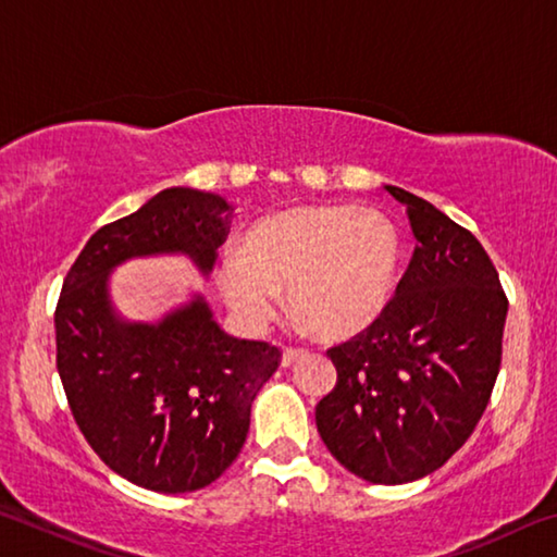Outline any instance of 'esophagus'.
<instances>
[{
  "instance_id": "34e87169",
  "label": "esophagus",
  "mask_w": 557,
  "mask_h": 557,
  "mask_svg": "<svg viewBox=\"0 0 557 557\" xmlns=\"http://www.w3.org/2000/svg\"><path fill=\"white\" fill-rule=\"evenodd\" d=\"M305 356H307V351H299V348H285V351H282V358H280L282 369H289L292 363H297L299 358H305Z\"/></svg>"
}]
</instances>
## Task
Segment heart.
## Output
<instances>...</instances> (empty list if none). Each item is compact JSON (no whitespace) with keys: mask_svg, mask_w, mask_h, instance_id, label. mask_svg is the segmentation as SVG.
Masks as SVG:
<instances>
[{"mask_svg":"<svg viewBox=\"0 0 557 557\" xmlns=\"http://www.w3.org/2000/svg\"><path fill=\"white\" fill-rule=\"evenodd\" d=\"M398 262L400 235L388 215L305 203L252 223L238 256H225L215 268V285L248 334L265 332L287 287L299 324L346 338L383 314Z\"/></svg>","mask_w":557,"mask_h":557,"instance_id":"b5f03b06","label":"heart"}]
</instances>
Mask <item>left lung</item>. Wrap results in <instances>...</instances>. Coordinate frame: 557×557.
<instances>
[{"label": "left lung", "mask_w": 557, "mask_h": 557, "mask_svg": "<svg viewBox=\"0 0 557 557\" xmlns=\"http://www.w3.org/2000/svg\"><path fill=\"white\" fill-rule=\"evenodd\" d=\"M414 252L383 314L334 346L336 388L317 430L338 465L371 484H408L440 469L492 398L508 301L474 235L405 188Z\"/></svg>", "instance_id": "obj_1"}]
</instances>
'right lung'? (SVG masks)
Wrapping results in <instances>:
<instances>
[{"mask_svg":"<svg viewBox=\"0 0 557 557\" xmlns=\"http://www.w3.org/2000/svg\"><path fill=\"white\" fill-rule=\"evenodd\" d=\"M233 215L221 194L164 188L90 235L55 307V363L75 422L112 471L149 492H199L233 465L280 351L225 334L201 292L154 322L127 319L110 277L162 256L209 277Z\"/></svg>","mask_w":557,"mask_h":557,"instance_id":"add662e5","label":"right lung"}]
</instances>
